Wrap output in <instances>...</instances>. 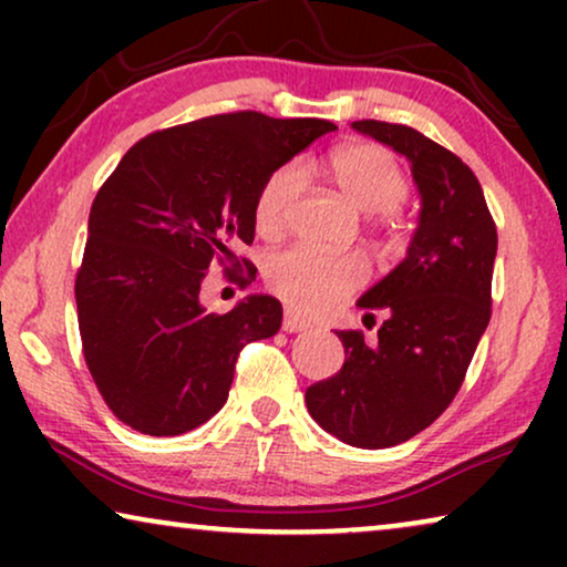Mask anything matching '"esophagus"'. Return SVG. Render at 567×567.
Listing matches in <instances>:
<instances>
[{
    "instance_id": "esophagus-1",
    "label": "esophagus",
    "mask_w": 567,
    "mask_h": 567,
    "mask_svg": "<svg viewBox=\"0 0 567 567\" xmlns=\"http://www.w3.org/2000/svg\"><path fill=\"white\" fill-rule=\"evenodd\" d=\"M307 328H309V322L301 320L299 315H293V312H286L284 315V330L286 332H301V330H307Z\"/></svg>"
}]
</instances>
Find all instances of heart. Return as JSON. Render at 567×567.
Listing matches in <instances>:
<instances>
[{"label":"heart","mask_w":567,"mask_h":567,"mask_svg":"<svg viewBox=\"0 0 567 567\" xmlns=\"http://www.w3.org/2000/svg\"><path fill=\"white\" fill-rule=\"evenodd\" d=\"M332 183L363 214H390L410 193L402 162L379 144H348L330 154ZM305 173L297 162L278 167L255 198V229L262 237L281 235L297 204ZM266 281L293 312L324 315L367 281V266L355 255H324L289 247L266 260Z\"/></svg>","instance_id":"b5f03b06"}]
</instances>
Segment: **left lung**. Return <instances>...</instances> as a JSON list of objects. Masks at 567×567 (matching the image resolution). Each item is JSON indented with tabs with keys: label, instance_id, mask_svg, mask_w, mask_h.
I'll list each match as a JSON object with an SVG mask.
<instances>
[{
	"label": "left lung",
	"instance_id": "left-lung-1",
	"mask_svg": "<svg viewBox=\"0 0 567 567\" xmlns=\"http://www.w3.org/2000/svg\"><path fill=\"white\" fill-rule=\"evenodd\" d=\"M353 128L405 154L421 219L405 260L359 299L371 320L384 315L377 346L361 330H338L343 369L309 386L305 402L346 444L386 449L429 429L460 392L491 322L498 231L475 173L454 152L402 123Z\"/></svg>",
	"mask_w": 567,
	"mask_h": 567
}]
</instances>
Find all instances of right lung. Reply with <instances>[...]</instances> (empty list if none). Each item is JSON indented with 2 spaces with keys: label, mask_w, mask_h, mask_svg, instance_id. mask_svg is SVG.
<instances>
[{
  "label": "right lung",
  "mask_w": 567,
  "mask_h": 567,
  "mask_svg": "<svg viewBox=\"0 0 567 567\" xmlns=\"http://www.w3.org/2000/svg\"><path fill=\"white\" fill-rule=\"evenodd\" d=\"M338 126L258 111L208 115L138 138L97 190L74 297L82 351L113 415L146 436H181L227 402L239 351L276 336L281 301L206 312L214 262L255 237L262 183Z\"/></svg>",
  "instance_id": "right-lung-1"
}]
</instances>
